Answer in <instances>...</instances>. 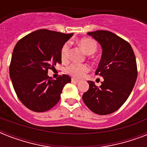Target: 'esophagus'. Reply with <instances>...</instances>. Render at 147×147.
Returning a JSON list of instances; mask_svg holds the SVG:
<instances>
[{
    "instance_id": "1",
    "label": "esophagus",
    "mask_w": 147,
    "mask_h": 147,
    "mask_svg": "<svg viewBox=\"0 0 147 147\" xmlns=\"http://www.w3.org/2000/svg\"><path fill=\"white\" fill-rule=\"evenodd\" d=\"M78 82H79V80H78V79H76V78H71V82H72V83L77 84V83H78Z\"/></svg>"
}]
</instances>
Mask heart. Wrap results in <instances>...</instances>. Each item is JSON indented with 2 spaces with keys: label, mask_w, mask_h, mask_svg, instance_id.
<instances>
[{
  "label": "heart",
  "mask_w": 147,
  "mask_h": 147,
  "mask_svg": "<svg viewBox=\"0 0 147 147\" xmlns=\"http://www.w3.org/2000/svg\"><path fill=\"white\" fill-rule=\"evenodd\" d=\"M78 44L87 55H92L97 50V42L90 38H82L78 41ZM69 43L65 42L61 48L60 55L62 60H65L69 56ZM88 71V67L84 64H71L66 68V71L76 78H81Z\"/></svg>",
  "instance_id": "heart-1"
}]
</instances>
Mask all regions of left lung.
Instances as JSON below:
<instances>
[{"label":"left lung","instance_id":"1","mask_svg":"<svg viewBox=\"0 0 147 147\" xmlns=\"http://www.w3.org/2000/svg\"><path fill=\"white\" fill-rule=\"evenodd\" d=\"M88 35L102 49L95 74L104 81L99 87L88 81L89 88L82 95L83 101L95 114H110L124 104L134 87L137 78L134 53L130 43L110 31L97 30Z\"/></svg>","mask_w":147,"mask_h":147}]
</instances>
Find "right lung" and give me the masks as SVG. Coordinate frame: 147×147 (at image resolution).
I'll return each mask as SVG.
<instances>
[{
	"mask_svg": "<svg viewBox=\"0 0 147 147\" xmlns=\"http://www.w3.org/2000/svg\"><path fill=\"white\" fill-rule=\"evenodd\" d=\"M72 35L39 30L22 38L15 46L10 77L18 98L31 111L51 109L59 102L65 84L71 82L67 75L53 80L47 74L49 69L61 63V48Z\"/></svg>",
	"mask_w": 147,
	"mask_h": 147,
	"instance_id": "obj_1",
	"label": "right lung"
}]
</instances>
